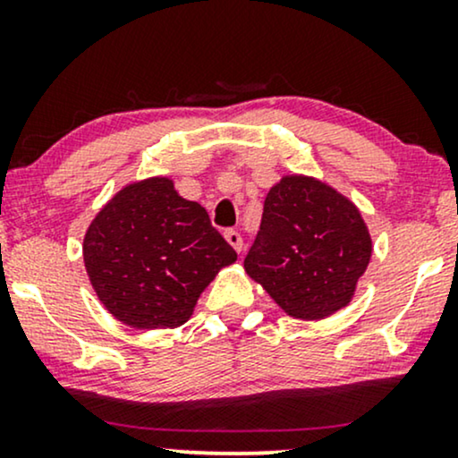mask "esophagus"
Segmentation results:
<instances>
[{
    "label": "esophagus",
    "instance_id": "34e87169",
    "mask_svg": "<svg viewBox=\"0 0 458 458\" xmlns=\"http://www.w3.org/2000/svg\"><path fill=\"white\" fill-rule=\"evenodd\" d=\"M224 236H225V241L233 245V250L236 251V254H241V251H243V239H241V234L236 233V230H225Z\"/></svg>",
    "mask_w": 458,
    "mask_h": 458
}]
</instances>
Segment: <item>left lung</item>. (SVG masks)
<instances>
[{"mask_svg":"<svg viewBox=\"0 0 458 458\" xmlns=\"http://www.w3.org/2000/svg\"><path fill=\"white\" fill-rule=\"evenodd\" d=\"M372 256L360 208L338 189L286 174L265 198L245 273L288 317L320 320L346 308Z\"/></svg>","mask_w":458,"mask_h":458,"instance_id":"1","label":"left lung"}]
</instances>
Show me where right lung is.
I'll return each instance as SVG.
<instances>
[{
  "mask_svg": "<svg viewBox=\"0 0 458 458\" xmlns=\"http://www.w3.org/2000/svg\"><path fill=\"white\" fill-rule=\"evenodd\" d=\"M234 260L202 204L182 198L170 176L124 185L83 236V265L98 301L135 329L181 327Z\"/></svg>",
  "mask_w": 458,
  "mask_h": 458,
  "instance_id": "1",
  "label": "right lung"
}]
</instances>
